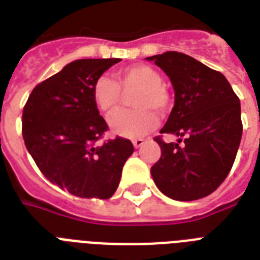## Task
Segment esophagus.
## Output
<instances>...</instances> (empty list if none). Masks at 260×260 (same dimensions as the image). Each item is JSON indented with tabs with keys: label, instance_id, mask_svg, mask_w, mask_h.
<instances>
[{
	"label": "esophagus",
	"instance_id": "34e87169",
	"mask_svg": "<svg viewBox=\"0 0 260 260\" xmlns=\"http://www.w3.org/2000/svg\"><path fill=\"white\" fill-rule=\"evenodd\" d=\"M144 144V140L143 139H136V140H134V147L135 148H140V147Z\"/></svg>",
	"mask_w": 260,
	"mask_h": 260
}]
</instances>
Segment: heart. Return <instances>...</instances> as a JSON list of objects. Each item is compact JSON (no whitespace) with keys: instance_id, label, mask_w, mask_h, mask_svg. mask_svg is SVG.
<instances>
[{"instance_id":"b5f03b06","label":"heart","mask_w":260,"mask_h":260,"mask_svg":"<svg viewBox=\"0 0 260 260\" xmlns=\"http://www.w3.org/2000/svg\"><path fill=\"white\" fill-rule=\"evenodd\" d=\"M135 93V110H121L109 117L112 134L126 139H140L158 126V116L171 109V95L163 86V77L148 64L126 67L114 74V81L101 77L93 85V101L106 114L116 112L122 101V94Z\"/></svg>"}]
</instances>
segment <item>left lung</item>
<instances>
[{"mask_svg": "<svg viewBox=\"0 0 260 260\" xmlns=\"http://www.w3.org/2000/svg\"><path fill=\"white\" fill-rule=\"evenodd\" d=\"M147 59L166 73L175 91V104L160 134L179 138L178 143L155 138L162 151L151 167L155 185L177 201L206 197L234 166L243 134L240 101L220 71L189 55L167 51Z\"/></svg>", "mask_w": 260, "mask_h": 260, "instance_id": "8db88e82", "label": "left lung"}]
</instances>
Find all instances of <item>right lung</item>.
<instances>
[{
    "label": "right lung",
    "instance_id": "add662e5",
    "mask_svg": "<svg viewBox=\"0 0 260 260\" xmlns=\"http://www.w3.org/2000/svg\"><path fill=\"white\" fill-rule=\"evenodd\" d=\"M118 58L79 59L32 90L22 110V138L43 175L81 198L108 200L134 152L128 139L102 146L108 124L93 101V85Z\"/></svg>",
    "mask_w": 260,
    "mask_h": 260
}]
</instances>
